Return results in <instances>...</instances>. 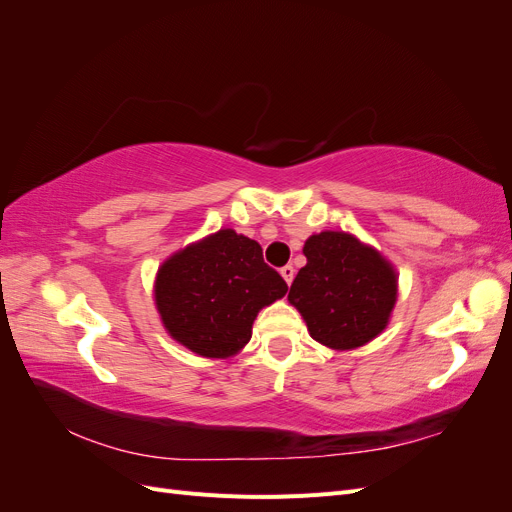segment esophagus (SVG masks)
Segmentation results:
<instances>
[{
	"mask_svg": "<svg viewBox=\"0 0 512 512\" xmlns=\"http://www.w3.org/2000/svg\"><path fill=\"white\" fill-rule=\"evenodd\" d=\"M280 273H282V277L286 280V284L290 286L292 280H294V267H292V265H286V267L280 269Z\"/></svg>",
	"mask_w": 512,
	"mask_h": 512,
	"instance_id": "34e87169",
	"label": "esophagus"
}]
</instances>
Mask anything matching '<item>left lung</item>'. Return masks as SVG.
<instances>
[{
    "label": "left lung",
    "instance_id": "obj_1",
    "mask_svg": "<svg viewBox=\"0 0 512 512\" xmlns=\"http://www.w3.org/2000/svg\"><path fill=\"white\" fill-rule=\"evenodd\" d=\"M288 301L307 331L331 350H354L389 327L397 303V271L376 247L344 230L312 235Z\"/></svg>",
    "mask_w": 512,
    "mask_h": 512
}]
</instances>
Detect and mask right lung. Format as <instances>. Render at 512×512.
I'll use <instances>...</instances> for the list:
<instances>
[{
  "label": "right lung",
  "instance_id": "right-lung-1",
  "mask_svg": "<svg viewBox=\"0 0 512 512\" xmlns=\"http://www.w3.org/2000/svg\"><path fill=\"white\" fill-rule=\"evenodd\" d=\"M286 290L254 239L220 228L162 262L153 299L177 344L205 359H230L252 339L260 309Z\"/></svg>",
  "mask_w": 512,
  "mask_h": 512
}]
</instances>
